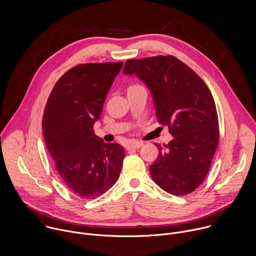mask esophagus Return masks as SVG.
<instances>
[{
	"mask_svg": "<svg viewBox=\"0 0 256 256\" xmlns=\"http://www.w3.org/2000/svg\"><path fill=\"white\" fill-rule=\"evenodd\" d=\"M142 142H134L128 144V150H130V148H132V150H138V148H142Z\"/></svg>",
	"mask_w": 256,
	"mask_h": 256,
	"instance_id": "esophagus-1",
	"label": "esophagus"
}]
</instances>
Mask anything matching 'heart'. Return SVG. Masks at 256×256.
Wrapping results in <instances>:
<instances>
[{
    "label": "heart",
    "instance_id": "1",
    "mask_svg": "<svg viewBox=\"0 0 256 256\" xmlns=\"http://www.w3.org/2000/svg\"><path fill=\"white\" fill-rule=\"evenodd\" d=\"M138 88V85H130V86L128 88V90H132V88Z\"/></svg>",
    "mask_w": 256,
    "mask_h": 256
}]
</instances>
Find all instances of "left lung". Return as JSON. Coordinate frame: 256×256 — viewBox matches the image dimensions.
<instances>
[{"label": "left lung", "instance_id": "obj_1", "mask_svg": "<svg viewBox=\"0 0 256 256\" xmlns=\"http://www.w3.org/2000/svg\"><path fill=\"white\" fill-rule=\"evenodd\" d=\"M122 72L146 85L158 122L174 136L164 148L156 144L158 156L150 166L152 179L172 195L195 191L208 174L219 142L217 110L207 85L173 56L128 60Z\"/></svg>", "mask_w": 256, "mask_h": 256}]
</instances>
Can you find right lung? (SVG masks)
Wrapping results in <instances>:
<instances>
[{
    "label": "right lung",
    "instance_id": "obj_1",
    "mask_svg": "<svg viewBox=\"0 0 256 256\" xmlns=\"http://www.w3.org/2000/svg\"><path fill=\"white\" fill-rule=\"evenodd\" d=\"M124 63L77 65L56 82L47 100L42 130L56 171L77 196L92 199L118 181L124 148L94 132L106 96Z\"/></svg>",
    "mask_w": 256,
    "mask_h": 256
}]
</instances>
